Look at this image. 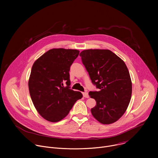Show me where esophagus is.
<instances>
[{
	"instance_id": "1",
	"label": "esophagus",
	"mask_w": 158,
	"mask_h": 158,
	"mask_svg": "<svg viewBox=\"0 0 158 158\" xmlns=\"http://www.w3.org/2000/svg\"><path fill=\"white\" fill-rule=\"evenodd\" d=\"M82 94H83V96H84V98H89V94H88V93H87V92L83 93H82Z\"/></svg>"
}]
</instances>
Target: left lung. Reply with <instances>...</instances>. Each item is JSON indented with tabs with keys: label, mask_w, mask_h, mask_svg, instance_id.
Here are the masks:
<instances>
[{
	"label": "left lung",
	"mask_w": 158,
	"mask_h": 158,
	"mask_svg": "<svg viewBox=\"0 0 158 158\" xmlns=\"http://www.w3.org/2000/svg\"><path fill=\"white\" fill-rule=\"evenodd\" d=\"M79 56L93 84L99 89L89 93L96 101L91 110L93 116L103 124L117 121L126 112L132 94V82L126 65L107 49L84 50Z\"/></svg>",
	"instance_id": "8db88e82"
}]
</instances>
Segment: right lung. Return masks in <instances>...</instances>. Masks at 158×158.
I'll return each instance as SVG.
<instances>
[{"label": "right lung", "instance_id": "1", "mask_svg": "<svg viewBox=\"0 0 158 158\" xmlns=\"http://www.w3.org/2000/svg\"><path fill=\"white\" fill-rule=\"evenodd\" d=\"M76 49H52L34 63L29 80V93L39 114L48 121H60L69 114L81 92L70 89V67L77 57ZM66 86H63V83Z\"/></svg>", "mask_w": 158, "mask_h": 158}]
</instances>
